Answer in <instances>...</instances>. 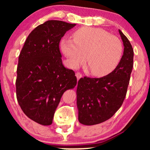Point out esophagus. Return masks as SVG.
<instances>
[{"label":"esophagus","mask_w":150,"mask_h":150,"mask_svg":"<svg viewBox=\"0 0 150 150\" xmlns=\"http://www.w3.org/2000/svg\"><path fill=\"white\" fill-rule=\"evenodd\" d=\"M76 76L77 80L79 81V80L81 79V78L83 77V75H82V74L81 72L78 71V72H76Z\"/></svg>","instance_id":"obj_1"}]
</instances>
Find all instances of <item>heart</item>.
Instances as JSON below:
<instances>
[{
	"mask_svg": "<svg viewBox=\"0 0 150 150\" xmlns=\"http://www.w3.org/2000/svg\"><path fill=\"white\" fill-rule=\"evenodd\" d=\"M61 50L71 67L84 61L90 72L96 76H104L117 66L123 54L120 39L101 28L82 27L73 34V40H61Z\"/></svg>",
	"mask_w": 150,
	"mask_h": 150,
	"instance_id": "obj_1",
	"label": "heart"
}]
</instances>
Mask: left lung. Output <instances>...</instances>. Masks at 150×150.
<instances>
[{
  "mask_svg": "<svg viewBox=\"0 0 150 150\" xmlns=\"http://www.w3.org/2000/svg\"><path fill=\"white\" fill-rule=\"evenodd\" d=\"M124 54L115 69L102 78H81L78 82L79 121L91 126L105 122L115 115L126 98L133 67L134 51L128 38L119 30Z\"/></svg>",
  "mask_w": 150,
  "mask_h": 150,
  "instance_id": "8db88e82",
  "label": "left lung"
}]
</instances>
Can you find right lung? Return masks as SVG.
I'll return each instance as SVG.
<instances>
[{
    "instance_id": "1",
    "label": "right lung",
    "mask_w": 150,
    "mask_h": 150,
    "mask_svg": "<svg viewBox=\"0 0 150 150\" xmlns=\"http://www.w3.org/2000/svg\"><path fill=\"white\" fill-rule=\"evenodd\" d=\"M75 24L48 20L28 35L18 58L16 97L24 113L38 124H52L63 94L76 85L72 69L61 60L59 42Z\"/></svg>"
}]
</instances>
